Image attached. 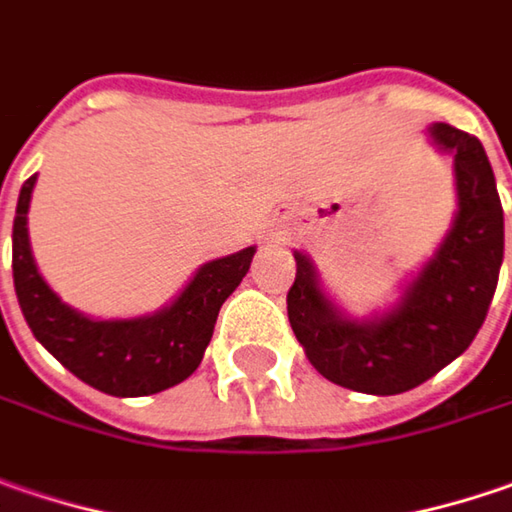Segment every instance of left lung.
I'll return each instance as SVG.
<instances>
[{
    "instance_id": "8db88e82",
    "label": "left lung",
    "mask_w": 512,
    "mask_h": 512,
    "mask_svg": "<svg viewBox=\"0 0 512 512\" xmlns=\"http://www.w3.org/2000/svg\"><path fill=\"white\" fill-rule=\"evenodd\" d=\"M426 138L452 155L458 210L397 302L369 317L348 314L322 288L311 256L294 250L291 328L311 366L351 392L400 395L435 377L470 348L499 285L504 213L487 152L449 123H432Z\"/></svg>"
}]
</instances>
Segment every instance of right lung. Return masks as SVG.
<instances>
[{"instance_id": "obj_1", "label": "right lung", "mask_w": 512, "mask_h": 512, "mask_svg": "<svg viewBox=\"0 0 512 512\" xmlns=\"http://www.w3.org/2000/svg\"><path fill=\"white\" fill-rule=\"evenodd\" d=\"M31 175L13 216V288L28 328L65 369L97 392L115 397L158 395L201 366L224 299L239 288L256 247L204 262L169 305L126 320H97L71 308L42 279L31 239Z\"/></svg>"}]
</instances>
